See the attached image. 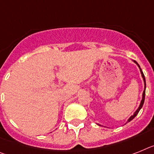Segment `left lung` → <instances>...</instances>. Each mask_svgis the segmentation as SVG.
<instances>
[{
    "label": "left lung",
    "instance_id": "left-lung-1",
    "mask_svg": "<svg viewBox=\"0 0 154 154\" xmlns=\"http://www.w3.org/2000/svg\"><path fill=\"white\" fill-rule=\"evenodd\" d=\"M134 63H136V65H137V66H139V68H140V73H141L142 77H143V82H144V91H143V96H142V100H141V101H140V105H139V108H138V109H136V111L134 112V113H133V116H131L130 117H129V119L127 120L126 123H128V122H130V121H132V120H133V119H134V118L136 117V116H137V114H138V113H139V112H140V110L142 109V107H143V105L144 100H145V92H146V80H145V77H144V74H143V71H142V69H141V68H140V65H139V64L137 63V62H136V61H134ZM126 123H125V124H126ZM97 125H101V126H102V125H100V124H97Z\"/></svg>",
    "mask_w": 154,
    "mask_h": 154
}]
</instances>
